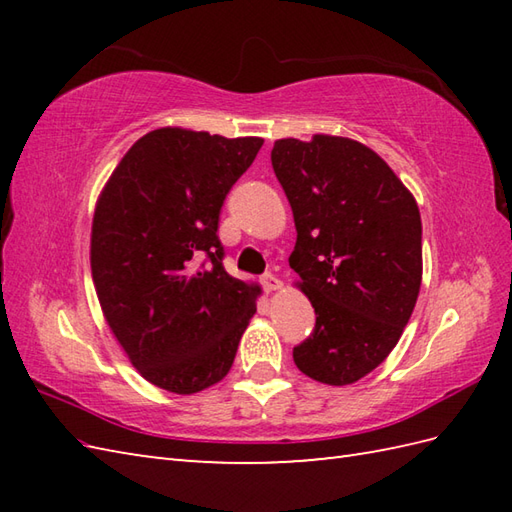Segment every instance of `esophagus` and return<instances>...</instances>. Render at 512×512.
<instances>
[{
    "mask_svg": "<svg viewBox=\"0 0 512 512\" xmlns=\"http://www.w3.org/2000/svg\"><path fill=\"white\" fill-rule=\"evenodd\" d=\"M262 286H264L266 292H273V290H279V288H281V281H279L277 275L266 273V275H262Z\"/></svg>",
    "mask_w": 512,
    "mask_h": 512,
    "instance_id": "34e87169",
    "label": "esophagus"
}]
</instances>
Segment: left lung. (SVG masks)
I'll use <instances>...</instances> for the list:
<instances>
[{
    "mask_svg": "<svg viewBox=\"0 0 512 512\" xmlns=\"http://www.w3.org/2000/svg\"><path fill=\"white\" fill-rule=\"evenodd\" d=\"M270 160L295 215L290 268L317 314L292 358L319 383L352 385L394 350L416 306L418 204L376 151L350 138H281Z\"/></svg>",
    "mask_w": 512,
    "mask_h": 512,
    "instance_id": "left-lung-1",
    "label": "left lung"
}]
</instances>
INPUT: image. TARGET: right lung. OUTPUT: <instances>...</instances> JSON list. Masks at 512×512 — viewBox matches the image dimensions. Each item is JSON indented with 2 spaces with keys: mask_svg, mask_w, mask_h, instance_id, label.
I'll list each match as a JSON object with an SVG mask.
<instances>
[{
  "mask_svg": "<svg viewBox=\"0 0 512 512\" xmlns=\"http://www.w3.org/2000/svg\"><path fill=\"white\" fill-rule=\"evenodd\" d=\"M264 140L162 127L118 162L96 202L90 264L105 321L151 385L195 394L222 380L259 286L224 270L228 191Z\"/></svg>",
  "mask_w": 512,
  "mask_h": 512,
  "instance_id": "right-lung-1",
  "label": "right lung"
}]
</instances>
